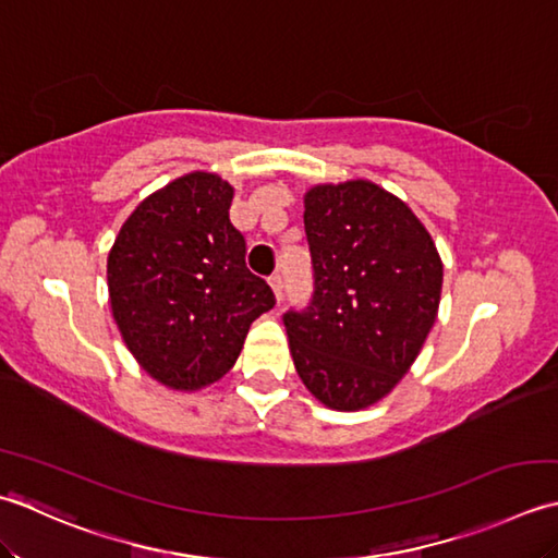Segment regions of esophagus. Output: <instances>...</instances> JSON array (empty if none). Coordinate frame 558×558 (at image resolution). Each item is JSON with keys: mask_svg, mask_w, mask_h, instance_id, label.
Masks as SVG:
<instances>
[{"mask_svg": "<svg viewBox=\"0 0 558 558\" xmlns=\"http://www.w3.org/2000/svg\"><path fill=\"white\" fill-rule=\"evenodd\" d=\"M269 287H271V291H275L277 301H281V289H283V283H281V277H279V275H271V277H269Z\"/></svg>", "mask_w": 558, "mask_h": 558, "instance_id": "1", "label": "esophagus"}]
</instances>
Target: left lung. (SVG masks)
Masks as SVG:
<instances>
[{
  "label": "left lung",
  "instance_id": "1",
  "mask_svg": "<svg viewBox=\"0 0 558 558\" xmlns=\"http://www.w3.org/2000/svg\"><path fill=\"white\" fill-rule=\"evenodd\" d=\"M315 293L283 315L293 366L315 400L359 412L388 397L436 323L442 263L407 204L371 180L303 197Z\"/></svg>",
  "mask_w": 558,
  "mask_h": 558
}]
</instances>
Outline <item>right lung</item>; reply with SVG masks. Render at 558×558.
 Instances as JSON below:
<instances>
[{
    "label": "right lung",
    "mask_w": 558,
    "mask_h": 558,
    "mask_svg": "<svg viewBox=\"0 0 558 558\" xmlns=\"http://www.w3.org/2000/svg\"><path fill=\"white\" fill-rule=\"evenodd\" d=\"M233 187L192 170L140 202L108 253V293L136 363L173 390L223 378L247 329L275 308L265 279L245 267L231 223Z\"/></svg>",
    "instance_id": "1"
}]
</instances>
